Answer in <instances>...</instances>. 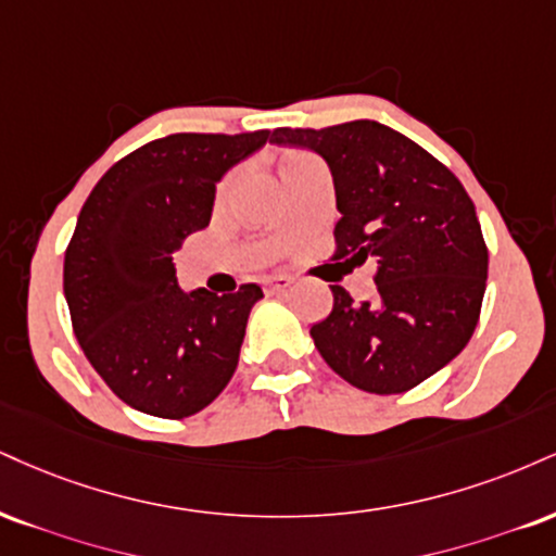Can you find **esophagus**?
Wrapping results in <instances>:
<instances>
[{
	"label": "esophagus",
	"mask_w": 556,
	"mask_h": 556,
	"mask_svg": "<svg viewBox=\"0 0 556 556\" xmlns=\"http://www.w3.org/2000/svg\"><path fill=\"white\" fill-rule=\"evenodd\" d=\"M290 285H292V279L290 277H285V274H271V277H264V290L266 292H285V290H290Z\"/></svg>",
	"instance_id": "esophagus-1"
}]
</instances>
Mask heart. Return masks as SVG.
<instances>
[{
  "label": "heart",
  "mask_w": 556,
  "mask_h": 556,
  "mask_svg": "<svg viewBox=\"0 0 556 556\" xmlns=\"http://www.w3.org/2000/svg\"><path fill=\"white\" fill-rule=\"evenodd\" d=\"M300 160H307L305 152H287V155L282 157V163H279V170L287 168V165H292V163H300Z\"/></svg>",
  "instance_id": "b5f03b06"
}]
</instances>
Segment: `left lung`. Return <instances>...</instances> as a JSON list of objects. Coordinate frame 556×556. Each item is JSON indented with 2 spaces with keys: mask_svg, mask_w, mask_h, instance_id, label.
I'll use <instances>...</instances> for the list:
<instances>
[{
  "mask_svg": "<svg viewBox=\"0 0 556 556\" xmlns=\"http://www.w3.org/2000/svg\"><path fill=\"white\" fill-rule=\"evenodd\" d=\"M329 165L342 214L337 256L378 261V298L333 307L311 337L337 376L367 393H404L469 344L486 287L477 210L460 180L404 134L359 118L329 129H277Z\"/></svg>",
  "mask_w": 556,
  "mask_h": 556,
  "instance_id": "obj_1",
  "label": "left lung"
}]
</instances>
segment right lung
Segmentation results:
<instances>
[{
    "instance_id": "1",
    "label": "right lung",
    "mask_w": 556,
    "mask_h": 556,
    "mask_svg": "<svg viewBox=\"0 0 556 556\" xmlns=\"http://www.w3.org/2000/svg\"><path fill=\"white\" fill-rule=\"evenodd\" d=\"M269 131L170 134L98 180L64 256V298L85 357L137 412L184 419L236 372L258 285L230 295L178 287L173 253L210 225L225 173Z\"/></svg>"
}]
</instances>
